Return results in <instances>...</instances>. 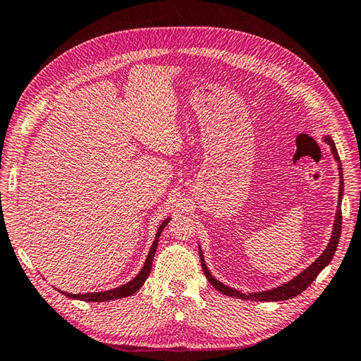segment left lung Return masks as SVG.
Here are the masks:
<instances>
[{
	"mask_svg": "<svg viewBox=\"0 0 361 361\" xmlns=\"http://www.w3.org/2000/svg\"><path fill=\"white\" fill-rule=\"evenodd\" d=\"M326 143H329V147L332 149V154L335 157V160L340 164V193H338V210L337 214H335V222H334V230H332V236H331V241L327 244V247L324 248V252L322 253V256H318V259H315V262H312L310 266L302 270L300 275H296L290 281H287L286 284H281L275 287V289H270V290H264V292H256V293H243L241 290H236L233 287H228L226 284H222L221 281H218L212 274L210 270H208L205 259H204V255L201 247H199V256H201V264H202V270L207 276L208 281L214 287L216 290H219L221 293L227 295V296H235V298H243V300H252V301H284V300H290L293 296L300 295L301 292H304L307 289V287L315 281V278L318 276L319 271H322L327 264H329L334 258L335 250H337L338 247V241H340V235H341V199H343V170H341V162H340V157L337 153V148H335V143L334 140L329 137V135H324L323 139Z\"/></svg>",
	"mask_w": 361,
	"mask_h": 361,
	"instance_id": "8db88e82",
	"label": "left lung"
}]
</instances>
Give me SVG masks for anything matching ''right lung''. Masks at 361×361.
Returning <instances> with one entry per match:
<instances>
[{"mask_svg": "<svg viewBox=\"0 0 361 361\" xmlns=\"http://www.w3.org/2000/svg\"><path fill=\"white\" fill-rule=\"evenodd\" d=\"M170 221V218H166L162 224H160V227L157 228V233H156V239L153 245L149 248V253L145 259V264H143L142 270L139 271V275L133 278L130 283H126L120 287H116V289H111V290H105V292H91V293H68V292H61L63 295H66L68 298H74V300H80V301H91V302H102V301H109V300H118V298H125V296H131L133 293L137 292L140 287L143 286V283L147 281V278L151 271V264H153V258H154V253H156V248L159 244V236L162 233L165 226Z\"/></svg>", "mask_w": 361, "mask_h": 361, "instance_id": "add662e5", "label": "right lung"}]
</instances>
